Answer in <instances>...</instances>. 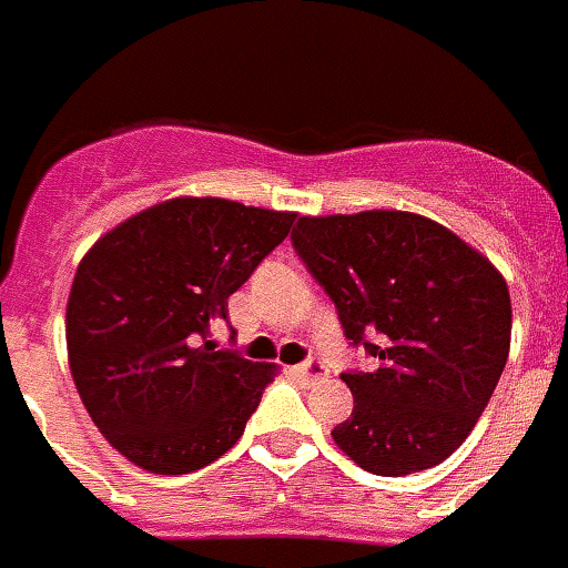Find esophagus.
Instances as JSON below:
<instances>
[{"mask_svg": "<svg viewBox=\"0 0 568 568\" xmlns=\"http://www.w3.org/2000/svg\"><path fill=\"white\" fill-rule=\"evenodd\" d=\"M294 372L303 379H308V383H314V379H323L325 374H328V368H325V363H320V359H308V363L297 366Z\"/></svg>", "mask_w": 568, "mask_h": 568, "instance_id": "obj_1", "label": "esophagus"}]
</instances>
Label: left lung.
<instances>
[{
  "label": "left lung",
  "instance_id": "obj_1",
  "mask_svg": "<svg viewBox=\"0 0 568 568\" xmlns=\"http://www.w3.org/2000/svg\"><path fill=\"white\" fill-rule=\"evenodd\" d=\"M294 251L374 357L345 372L352 417L332 437L372 475L446 460L489 406L511 343L509 285L446 225L412 211L300 216Z\"/></svg>",
  "mask_w": 568,
  "mask_h": 568
}]
</instances>
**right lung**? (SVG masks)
<instances>
[{
  "mask_svg": "<svg viewBox=\"0 0 568 568\" xmlns=\"http://www.w3.org/2000/svg\"><path fill=\"white\" fill-rule=\"evenodd\" d=\"M294 216L174 196L82 256L68 297V363L91 420L134 466L189 475L243 437L274 366L216 352L205 337Z\"/></svg>",
  "mask_w": 568,
  "mask_h": 568,
  "instance_id": "add662e5",
  "label": "right lung"
}]
</instances>
